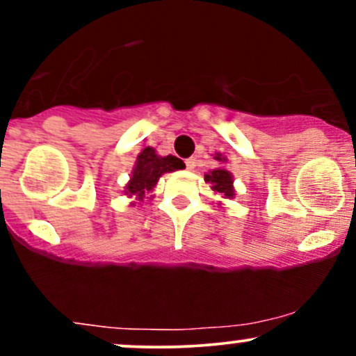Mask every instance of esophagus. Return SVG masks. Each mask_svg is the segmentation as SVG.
I'll list each match as a JSON object with an SVG mask.
<instances>
[{
	"mask_svg": "<svg viewBox=\"0 0 356 356\" xmlns=\"http://www.w3.org/2000/svg\"><path fill=\"white\" fill-rule=\"evenodd\" d=\"M195 164H197V161H195V157L186 159V167H187V169H189V170H194Z\"/></svg>",
	"mask_w": 356,
	"mask_h": 356,
	"instance_id": "obj_1",
	"label": "esophagus"
}]
</instances>
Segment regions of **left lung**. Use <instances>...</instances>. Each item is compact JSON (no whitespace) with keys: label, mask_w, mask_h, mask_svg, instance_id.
I'll return each mask as SVG.
<instances>
[{"label":"left lung","mask_w":356,"mask_h":356,"mask_svg":"<svg viewBox=\"0 0 356 356\" xmlns=\"http://www.w3.org/2000/svg\"><path fill=\"white\" fill-rule=\"evenodd\" d=\"M218 161H222V159L216 157ZM226 161V159H224ZM206 182L212 184V191L219 192V194H224V197L231 199L234 195V187H232V175L227 172L226 169H216L212 172L204 175Z\"/></svg>","instance_id":"left-lung-1"}]
</instances>
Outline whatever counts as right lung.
<instances>
[{
	"label": "right lung",
	"instance_id": "right-lung-1",
	"mask_svg": "<svg viewBox=\"0 0 356 356\" xmlns=\"http://www.w3.org/2000/svg\"><path fill=\"white\" fill-rule=\"evenodd\" d=\"M184 162L175 155H167L161 157L155 154L152 147H145L137 157V164L134 167L132 179L127 184L125 194L130 197H136L138 201H144L147 192L154 189L159 177L165 172H174V170L182 169Z\"/></svg>",
	"mask_w": 356,
	"mask_h": 356
}]
</instances>
